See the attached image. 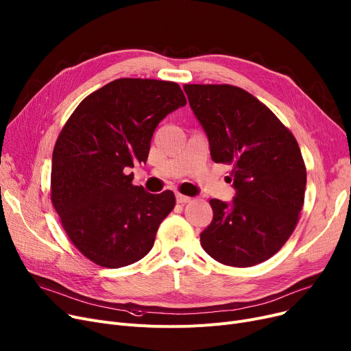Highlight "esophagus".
<instances>
[{
    "mask_svg": "<svg viewBox=\"0 0 351 351\" xmlns=\"http://www.w3.org/2000/svg\"><path fill=\"white\" fill-rule=\"evenodd\" d=\"M192 199L189 197V196H185V195H182V193H178L176 195V202H178V204H188V202H191Z\"/></svg>",
    "mask_w": 351,
    "mask_h": 351,
    "instance_id": "34e87169",
    "label": "esophagus"
}]
</instances>
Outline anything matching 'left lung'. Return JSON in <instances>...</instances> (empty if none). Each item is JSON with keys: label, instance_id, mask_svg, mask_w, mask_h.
Segmentation results:
<instances>
[{"label": "left lung", "instance_id": "1", "mask_svg": "<svg viewBox=\"0 0 351 351\" xmlns=\"http://www.w3.org/2000/svg\"><path fill=\"white\" fill-rule=\"evenodd\" d=\"M216 163L232 166V204L210 199L204 250L222 265L250 267L278 253L299 222L306 166L296 138L271 110L233 85H183Z\"/></svg>", "mask_w": 351, "mask_h": 351}]
</instances>
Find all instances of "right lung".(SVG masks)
<instances>
[{"instance_id":"obj_1","label":"right lung","mask_w":351,"mask_h":351,"mask_svg":"<svg viewBox=\"0 0 351 351\" xmlns=\"http://www.w3.org/2000/svg\"><path fill=\"white\" fill-rule=\"evenodd\" d=\"M186 98L176 82L121 78L73 110L53 146L51 202L61 225L90 262L118 269L145 257L175 195L132 185L158 123Z\"/></svg>"}]
</instances>
